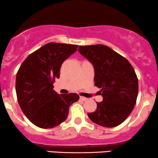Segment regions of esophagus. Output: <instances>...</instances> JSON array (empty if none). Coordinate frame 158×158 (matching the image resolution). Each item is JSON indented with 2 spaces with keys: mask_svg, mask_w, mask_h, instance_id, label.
Returning <instances> with one entry per match:
<instances>
[{
  "mask_svg": "<svg viewBox=\"0 0 158 158\" xmlns=\"http://www.w3.org/2000/svg\"><path fill=\"white\" fill-rule=\"evenodd\" d=\"M80 99L81 100V101H87V98H84V97H80Z\"/></svg>",
  "mask_w": 158,
  "mask_h": 158,
  "instance_id": "34e87169",
  "label": "esophagus"
}]
</instances>
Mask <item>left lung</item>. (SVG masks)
Segmentation results:
<instances>
[{
    "label": "left lung",
    "instance_id": "left-lung-1",
    "mask_svg": "<svg viewBox=\"0 0 158 158\" xmlns=\"http://www.w3.org/2000/svg\"><path fill=\"white\" fill-rule=\"evenodd\" d=\"M78 51L93 64L94 85L103 97L96 110L87 114L89 118L102 127H117L130 115L137 101L138 80L134 68L105 45L80 46Z\"/></svg>",
    "mask_w": 158,
    "mask_h": 158
}]
</instances>
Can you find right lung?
I'll return each mask as SVG.
<instances>
[{
    "instance_id": "1",
    "label": "right lung",
    "mask_w": 158,
    "mask_h": 158,
    "mask_svg": "<svg viewBox=\"0 0 158 158\" xmlns=\"http://www.w3.org/2000/svg\"><path fill=\"white\" fill-rule=\"evenodd\" d=\"M78 45L51 42L31 53L20 67L16 94L23 113L40 128H53L67 119L69 107L79 100L77 94L59 95L53 84L60 77L61 64Z\"/></svg>"
}]
</instances>
